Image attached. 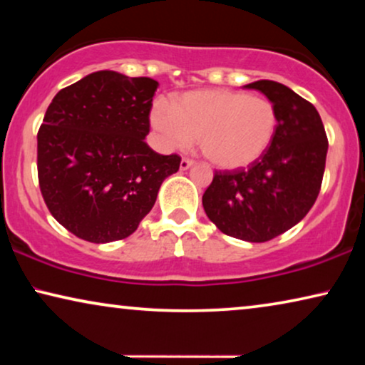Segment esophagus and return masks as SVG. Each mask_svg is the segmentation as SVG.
<instances>
[{
    "instance_id": "34e87169",
    "label": "esophagus",
    "mask_w": 365,
    "mask_h": 365,
    "mask_svg": "<svg viewBox=\"0 0 365 365\" xmlns=\"http://www.w3.org/2000/svg\"><path fill=\"white\" fill-rule=\"evenodd\" d=\"M194 164V161H191V159L187 158H182L181 159V164H179V168H181V171H186V169H189Z\"/></svg>"
}]
</instances>
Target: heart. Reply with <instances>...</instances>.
Here are the masks:
<instances>
[{
    "instance_id": "heart-1",
    "label": "heart",
    "mask_w": 365,
    "mask_h": 365,
    "mask_svg": "<svg viewBox=\"0 0 365 365\" xmlns=\"http://www.w3.org/2000/svg\"><path fill=\"white\" fill-rule=\"evenodd\" d=\"M149 119L164 148L186 149L197 138L204 156L221 169L251 166L271 146L277 129L271 101L232 89L187 91L171 106L159 99Z\"/></svg>"
}]
</instances>
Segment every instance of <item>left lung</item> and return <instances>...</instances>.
<instances>
[{
    "mask_svg": "<svg viewBox=\"0 0 365 365\" xmlns=\"http://www.w3.org/2000/svg\"><path fill=\"white\" fill-rule=\"evenodd\" d=\"M244 88L257 89L274 104L276 136L247 169L214 174L202 206L227 236L266 242L311 211L321 191L329 144L317 109L291 88L271 79Z\"/></svg>",
    "mask_w": 365,
    "mask_h": 365,
    "instance_id": "1",
    "label": "left lung"
}]
</instances>
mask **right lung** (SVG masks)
<instances>
[{"mask_svg": "<svg viewBox=\"0 0 365 365\" xmlns=\"http://www.w3.org/2000/svg\"><path fill=\"white\" fill-rule=\"evenodd\" d=\"M151 78L96 71L53 98L38 133V178L56 221L88 242L136 231L181 158L148 146Z\"/></svg>", "mask_w": 365, "mask_h": 365, "instance_id": "right-lung-1", "label": "right lung"}]
</instances>
